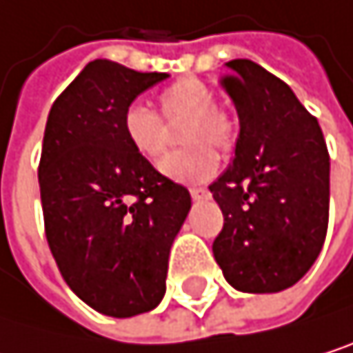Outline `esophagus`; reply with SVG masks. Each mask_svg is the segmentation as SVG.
<instances>
[{
    "mask_svg": "<svg viewBox=\"0 0 353 353\" xmlns=\"http://www.w3.org/2000/svg\"><path fill=\"white\" fill-rule=\"evenodd\" d=\"M189 193H191V198L196 200V202H200V200H206V198H208V189H206V187H191V189H189Z\"/></svg>",
    "mask_w": 353,
    "mask_h": 353,
    "instance_id": "34e87169",
    "label": "esophagus"
}]
</instances>
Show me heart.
<instances>
[{
	"mask_svg": "<svg viewBox=\"0 0 353 353\" xmlns=\"http://www.w3.org/2000/svg\"><path fill=\"white\" fill-rule=\"evenodd\" d=\"M160 107L168 124L187 119L181 141L189 147L166 155L157 168L166 179L179 183L208 181L219 168V153L208 143L221 151L234 145L232 117L219 109L214 92L196 77H183L168 85L160 94ZM164 119L143 103L128 105L121 115V130L128 145L149 162L166 151L168 128Z\"/></svg>",
	"mask_w": 353,
	"mask_h": 353,
	"instance_id": "heart-1",
	"label": "heart"
}]
</instances>
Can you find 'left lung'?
<instances>
[{"label": "left lung", "instance_id": "left-lung-1", "mask_svg": "<svg viewBox=\"0 0 353 353\" xmlns=\"http://www.w3.org/2000/svg\"><path fill=\"white\" fill-rule=\"evenodd\" d=\"M236 157L208 189L223 210L212 244L225 280L242 292H280L318 259L328 227L330 160L320 124L290 88L248 59L229 61Z\"/></svg>", "mask_w": 353, "mask_h": 353}]
</instances>
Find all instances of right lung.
<instances>
[{
  "label": "right lung",
  "mask_w": 353,
  "mask_h": 353,
  "mask_svg": "<svg viewBox=\"0 0 353 353\" xmlns=\"http://www.w3.org/2000/svg\"><path fill=\"white\" fill-rule=\"evenodd\" d=\"M168 73L97 59L46 121L39 191L46 238L69 288L92 310L132 318L160 305L189 191L126 141L121 115Z\"/></svg>",
  "instance_id": "1"
}]
</instances>
